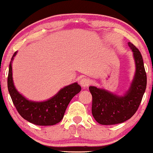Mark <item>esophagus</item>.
Wrapping results in <instances>:
<instances>
[{"label":"esophagus","instance_id":"34e87169","mask_svg":"<svg viewBox=\"0 0 153 153\" xmlns=\"http://www.w3.org/2000/svg\"><path fill=\"white\" fill-rule=\"evenodd\" d=\"M90 83H91L90 79L88 78H82L80 81V85H81L82 88H87L89 85H90Z\"/></svg>","mask_w":153,"mask_h":153}]
</instances>
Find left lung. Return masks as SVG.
I'll return each mask as SVG.
<instances>
[{
    "label": "left lung",
    "instance_id": "obj_1",
    "mask_svg": "<svg viewBox=\"0 0 153 153\" xmlns=\"http://www.w3.org/2000/svg\"><path fill=\"white\" fill-rule=\"evenodd\" d=\"M136 71L129 90L124 96H117L103 88L89 87L92 95V114L99 124L111 125L128 120L138 109L147 85V75L142 54L131 42Z\"/></svg>",
    "mask_w": 153,
    "mask_h": 153
}]
</instances>
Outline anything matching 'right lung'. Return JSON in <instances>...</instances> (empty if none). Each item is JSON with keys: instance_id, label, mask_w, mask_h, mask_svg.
I'll return each instance as SVG.
<instances>
[{"instance_id": "right-lung-1", "label": "right lung", "mask_w": 153, "mask_h": 153, "mask_svg": "<svg viewBox=\"0 0 153 153\" xmlns=\"http://www.w3.org/2000/svg\"><path fill=\"white\" fill-rule=\"evenodd\" d=\"M9 65L8 89L13 104L19 114L28 122L39 126H51L62 120L70 101L81 90L78 82L62 88L53 97L45 101H32L26 99L14 86L12 75V61Z\"/></svg>"}]
</instances>
